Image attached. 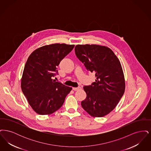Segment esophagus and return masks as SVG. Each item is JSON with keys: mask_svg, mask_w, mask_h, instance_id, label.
Returning <instances> with one entry per match:
<instances>
[{"mask_svg": "<svg viewBox=\"0 0 151 151\" xmlns=\"http://www.w3.org/2000/svg\"><path fill=\"white\" fill-rule=\"evenodd\" d=\"M81 89V87H74V88H72V89L73 90V91H78L79 89Z\"/></svg>", "mask_w": 151, "mask_h": 151, "instance_id": "1", "label": "esophagus"}]
</instances>
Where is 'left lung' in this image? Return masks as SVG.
Here are the masks:
<instances>
[{
	"label": "left lung",
	"instance_id": "8db88e82",
	"mask_svg": "<svg viewBox=\"0 0 151 151\" xmlns=\"http://www.w3.org/2000/svg\"><path fill=\"white\" fill-rule=\"evenodd\" d=\"M76 57L88 71L95 73V82L84 86L86 97L81 105L93 117H102L118 105L125 90L122 65L114 52L105 46L78 45Z\"/></svg>",
	"mask_w": 151,
	"mask_h": 151
}]
</instances>
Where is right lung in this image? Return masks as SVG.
<instances>
[{
    "mask_svg": "<svg viewBox=\"0 0 151 151\" xmlns=\"http://www.w3.org/2000/svg\"><path fill=\"white\" fill-rule=\"evenodd\" d=\"M74 45L53 43L39 47L29 55L22 73L21 88L31 108L40 115H49L63 105L72 87L52 79L60 61Z\"/></svg>",
    "mask_w": 151,
    "mask_h": 151,
    "instance_id": "1",
    "label": "right lung"
}]
</instances>
